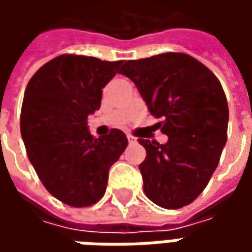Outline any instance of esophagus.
<instances>
[{"label": "esophagus", "mask_w": 252, "mask_h": 252, "mask_svg": "<svg viewBox=\"0 0 252 252\" xmlns=\"http://www.w3.org/2000/svg\"><path fill=\"white\" fill-rule=\"evenodd\" d=\"M126 139H128L129 144H132V143H136V137L132 136V135H126Z\"/></svg>", "instance_id": "1"}]
</instances>
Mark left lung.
Returning a JSON list of instances; mask_svg holds the SVG:
<instances>
[{"mask_svg":"<svg viewBox=\"0 0 252 252\" xmlns=\"http://www.w3.org/2000/svg\"><path fill=\"white\" fill-rule=\"evenodd\" d=\"M120 74L136 85L169 137L164 144L139 139L147 153L139 166L144 193L166 209L189 205L208 185L227 143L229 115L221 83L180 52L128 61Z\"/></svg>","mask_w":252,"mask_h":252,"instance_id":"left-lung-1","label":"left lung"}]
</instances>
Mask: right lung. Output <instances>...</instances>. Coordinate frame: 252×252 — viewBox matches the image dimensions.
<instances>
[{"label":"right lung","mask_w":252,"mask_h":252,"mask_svg":"<svg viewBox=\"0 0 252 252\" xmlns=\"http://www.w3.org/2000/svg\"><path fill=\"white\" fill-rule=\"evenodd\" d=\"M123 61L64 54L41 66L27 85L20 129L36 174L55 198L75 208L104 195L108 173L128 146L112 129L95 139L88 116L101 106L102 89Z\"/></svg>","instance_id":"1"}]
</instances>
